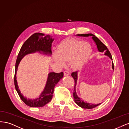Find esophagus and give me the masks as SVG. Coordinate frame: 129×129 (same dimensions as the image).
Returning <instances> with one entry per match:
<instances>
[{"mask_svg":"<svg viewBox=\"0 0 129 129\" xmlns=\"http://www.w3.org/2000/svg\"><path fill=\"white\" fill-rule=\"evenodd\" d=\"M70 74V72L69 71H65L64 72V75L65 76H69Z\"/></svg>","mask_w":129,"mask_h":129,"instance_id":"esophagus-1","label":"esophagus"}]
</instances>
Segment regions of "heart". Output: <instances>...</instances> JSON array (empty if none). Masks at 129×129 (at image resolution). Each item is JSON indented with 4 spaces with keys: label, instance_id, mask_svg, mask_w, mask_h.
<instances>
[{
    "label": "heart",
    "instance_id": "1",
    "mask_svg": "<svg viewBox=\"0 0 129 129\" xmlns=\"http://www.w3.org/2000/svg\"><path fill=\"white\" fill-rule=\"evenodd\" d=\"M56 50L58 55H53V59L56 63L63 66L65 61L69 60L71 67L74 70L82 68L92 53V48L89 43L73 39L61 41Z\"/></svg>",
    "mask_w": 129,
    "mask_h": 129
}]
</instances>
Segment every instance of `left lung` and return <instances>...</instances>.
Instances as JSON below:
<instances>
[{"label": "left lung", "mask_w": 129, "mask_h": 129, "mask_svg": "<svg viewBox=\"0 0 129 129\" xmlns=\"http://www.w3.org/2000/svg\"><path fill=\"white\" fill-rule=\"evenodd\" d=\"M78 36H85V37H87L89 36H92V39L94 41V42L96 43L98 49L99 50V51L100 52H105V55L109 56L111 59H113L112 58V56L111 53L109 51V50L108 49L107 47L106 46V45L104 44L97 37L95 36L92 34H78ZM112 68L114 70V63L112 62ZM71 76L73 78L74 80V90H73V98H74V102H76L77 105H78L79 106L81 107L82 108H84V109H92L100 105L101 103L100 104H97V105H91L90 103H87L86 102H84L82 100L79 98L76 93V86L77 84V71L76 72H73L71 73Z\"/></svg>", "instance_id": "1"}]
</instances>
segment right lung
Segmentation results:
<instances>
[{
    "label": "right lung",
    "instance_id": "add662e5",
    "mask_svg": "<svg viewBox=\"0 0 129 129\" xmlns=\"http://www.w3.org/2000/svg\"><path fill=\"white\" fill-rule=\"evenodd\" d=\"M53 39L49 35H45L40 33H35L28 39L21 48L16 59L15 63V74L14 77V85L16 92H18L20 99L26 105L30 107H42L47 105L51 100L53 96L54 88L58 81L63 77L64 73L61 72L59 73L51 72L49 74L46 86L40 98L35 100L27 99L21 93L17 85L16 79V73L18 66L22 57L27 54L35 52L36 51H42L44 53H51V43Z\"/></svg>",
    "mask_w": 129,
    "mask_h": 129
}]
</instances>
